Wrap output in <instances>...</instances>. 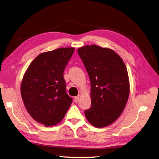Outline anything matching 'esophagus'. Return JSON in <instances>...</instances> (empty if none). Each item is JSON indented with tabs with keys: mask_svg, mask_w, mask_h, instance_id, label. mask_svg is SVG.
I'll use <instances>...</instances> for the list:
<instances>
[{
	"mask_svg": "<svg viewBox=\"0 0 159 159\" xmlns=\"http://www.w3.org/2000/svg\"><path fill=\"white\" fill-rule=\"evenodd\" d=\"M79 100H80V97L79 96H76V97H75L74 98V101H75V102H79Z\"/></svg>",
	"mask_w": 159,
	"mask_h": 159,
	"instance_id": "esophagus-1",
	"label": "esophagus"
}]
</instances>
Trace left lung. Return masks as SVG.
Instances as JSON below:
<instances>
[{
    "mask_svg": "<svg viewBox=\"0 0 159 159\" xmlns=\"http://www.w3.org/2000/svg\"><path fill=\"white\" fill-rule=\"evenodd\" d=\"M78 53L91 84V107L85 111V115L93 126L107 127L121 115L129 98L125 64L115 51L97 45L80 48Z\"/></svg>",
    "mask_w": 159,
    "mask_h": 159,
    "instance_id": "8db88e82",
    "label": "left lung"
}]
</instances>
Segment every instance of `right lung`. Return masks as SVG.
I'll use <instances>...</instances> for the list:
<instances>
[{"instance_id":"1","label":"right lung","mask_w":159,"mask_h":159,"mask_svg":"<svg viewBox=\"0 0 159 159\" xmlns=\"http://www.w3.org/2000/svg\"><path fill=\"white\" fill-rule=\"evenodd\" d=\"M74 50L61 48L42 53L24 75L20 91L25 106L35 121L46 127L60 123L71 104L64 71Z\"/></svg>"}]
</instances>
